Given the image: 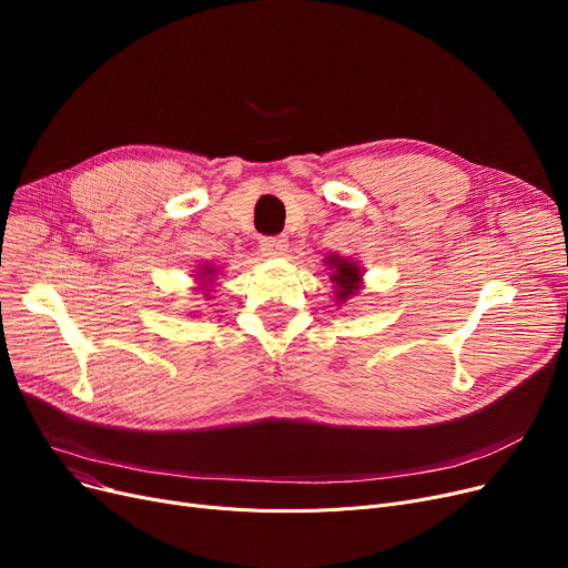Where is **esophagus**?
I'll return each instance as SVG.
<instances>
[{
    "label": "esophagus",
    "instance_id": "1",
    "mask_svg": "<svg viewBox=\"0 0 568 568\" xmlns=\"http://www.w3.org/2000/svg\"><path fill=\"white\" fill-rule=\"evenodd\" d=\"M260 246H262L264 255L276 257V255H283L287 251V239L285 236H264Z\"/></svg>",
    "mask_w": 568,
    "mask_h": 568
}]
</instances>
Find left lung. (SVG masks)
<instances>
[{
    "instance_id": "1",
    "label": "left lung",
    "mask_w": 568,
    "mask_h": 568,
    "mask_svg": "<svg viewBox=\"0 0 568 568\" xmlns=\"http://www.w3.org/2000/svg\"><path fill=\"white\" fill-rule=\"evenodd\" d=\"M326 264H329V268H334L332 274V281L336 283L338 292V302H345L349 300V296L359 290V281H362V272L359 266H356L354 262H347V260H341V257H329L326 260Z\"/></svg>"
}]
</instances>
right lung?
<instances>
[{"instance_id":"right-lung-1","label":"right lung","mask_w":568,"mask_h":568,"mask_svg":"<svg viewBox=\"0 0 568 568\" xmlns=\"http://www.w3.org/2000/svg\"><path fill=\"white\" fill-rule=\"evenodd\" d=\"M212 272H214V268H209V272H204V276H212ZM204 281H212V278H204Z\"/></svg>"}]
</instances>
